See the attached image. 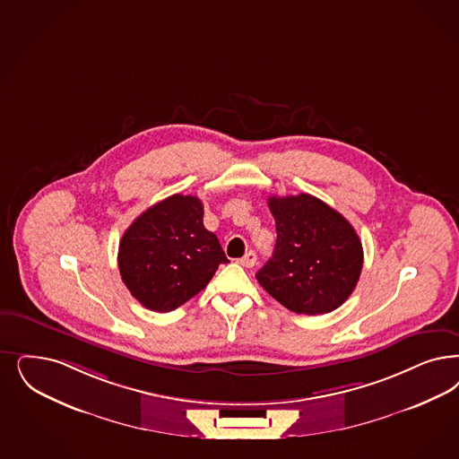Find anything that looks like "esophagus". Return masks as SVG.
<instances>
[{
	"mask_svg": "<svg viewBox=\"0 0 459 459\" xmlns=\"http://www.w3.org/2000/svg\"><path fill=\"white\" fill-rule=\"evenodd\" d=\"M255 261H257V255H255L254 251L246 253L244 257H240V259H238V263H240L244 268H253L254 264H255Z\"/></svg>",
	"mask_w": 459,
	"mask_h": 459,
	"instance_id": "34e87169",
	"label": "esophagus"
}]
</instances>
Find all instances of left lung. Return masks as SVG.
Here are the masks:
<instances>
[{"instance_id":"8db88e82","label":"left lung","mask_w":459,"mask_h":459,"mask_svg":"<svg viewBox=\"0 0 459 459\" xmlns=\"http://www.w3.org/2000/svg\"><path fill=\"white\" fill-rule=\"evenodd\" d=\"M276 223L273 257L255 278L274 300L305 316L348 300L363 269V246L339 212L308 193L269 196Z\"/></svg>"}]
</instances>
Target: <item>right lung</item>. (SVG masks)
<instances>
[{
    "instance_id": "1",
    "label": "right lung",
    "mask_w": 459,
    "mask_h": 459,
    "mask_svg": "<svg viewBox=\"0 0 459 459\" xmlns=\"http://www.w3.org/2000/svg\"><path fill=\"white\" fill-rule=\"evenodd\" d=\"M221 263L229 259L204 225V204L191 195H173L147 208L118 247L124 283L154 312H171L193 299Z\"/></svg>"
}]
</instances>
